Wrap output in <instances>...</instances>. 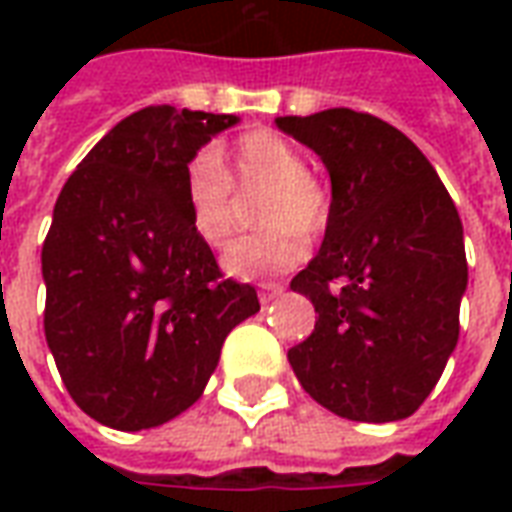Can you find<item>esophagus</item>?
<instances>
[{"label":"esophagus","mask_w":512,"mask_h":512,"mask_svg":"<svg viewBox=\"0 0 512 512\" xmlns=\"http://www.w3.org/2000/svg\"><path fill=\"white\" fill-rule=\"evenodd\" d=\"M282 290H285L282 285H263V288H260V301H263V304H271V301L282 296Z\"/></svg>","instance_id":"esophagus-1"}]
</instances>
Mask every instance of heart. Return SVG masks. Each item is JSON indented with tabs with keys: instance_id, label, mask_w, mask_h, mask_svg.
<instances>
[{
	"instance_id": "obj_1",
	"label": "heart",
	"mask_w": 512,
	"mask_h": 512,
	"mask_svg": "<svg viewBox=\"0 0 512 512\" xmlns=\"http://www.w3.org/2000/svg\"><path fill=\"white\" fill-rule=\"evenodd\" d=\"M257 200V224L268 230L241 238L224 255V268L238 279H271L296 268L310 252L307 235L329 219V191L312 175L299 147L285 136L255 128L235 139V175L222 158L200 150L186 167V208L191 230L208 249H224L238 227V198Z\"/></svg>"
}]
</instances>
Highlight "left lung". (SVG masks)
<instances>
[{"label":"left lung","instance_id":"1","mask_svg":"<svg viewBox=\"0 0 512 512\" xmlns=\"http://www.w3.org/2000/svg\"><path fill=\"white\" fill-rule=\"evenodd\" d=\"M277 126L332 178L321 252L290 282L318 312L310 337L288 351L290 367L337 417H411L461 332L469 271L458 208L422 150L367 112L326 109Z\"/></svg>","mask_w":512,"mask_h":512}]
</instances>
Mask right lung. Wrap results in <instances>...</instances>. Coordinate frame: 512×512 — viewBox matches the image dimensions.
Here are the masks:
<instances>
[{"label":"right lung","mask_w":512,"mask_h":512,"mask_svg":"<svg viewBox=\"0 0 512 512\" xmlns=\"http://www.w3.org/2000/svg\"><path fill=\"white\" fill-rule=\"evenodd\" d=\"M235 115L147 106L62 186L43 241V329L76 406L115 430L197 403L224 337L260 310L191 230L186 167Z\"/></svg>","instance_id":"right-lung-1"}]
</instances>
